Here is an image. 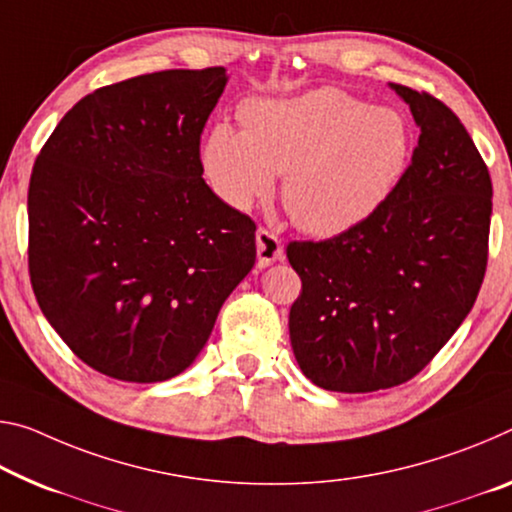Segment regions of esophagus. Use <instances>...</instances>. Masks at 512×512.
<instances>
[{
	"mask_svg": "<svg viewBox=\"0 0 512 512\" xmlns=\"http://www.w3.org/2000/svg\"><path fill=\"white\" fill-rule=\"evenodd\" d=\"M255 241H257V266L259 269H266V266H271L275 259H282V243L273 232L259 227L255 234Z\"/></svg>",
	"mask_w": 512,
	"mask_h": 512,
	"instance_id": "1",
	"label": "esophagus"
}]
</instances>
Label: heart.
<instances>
[{
	"mask_svg": "<svg viewBox=\"0 0 512 512\" xmlns=\"http://www.w3.org/2000/svg\"><path fill=\"white\" fill-rule=\"evenodd\" d=\"M241 129L216 125L202 166L227 205L246 212L275 191L300 230L339 237L385 205L412 161L415 136L399 109L371 107L321 86L243 104Z\"/></svg>",
	"mask_w": 512,
	"mask_h": 512,
	"instance_id": "1",
	"label": "heart"
}]
</instances>
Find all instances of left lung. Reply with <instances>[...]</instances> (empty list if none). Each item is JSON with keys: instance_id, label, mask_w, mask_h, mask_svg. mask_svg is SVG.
Masks as SVG:
<instances>
[{"instance_id": "1", "label": "left lung", "mask_w": 512, "mask_h": 512, "mask_svg": "<svg viewBox=\"0 0 512 512\" xmlns=\"http://www.w3.org/2000/svg\"><path fill=\"white\" fill-rule=\"evenodd\" d=\"M389 88L419 127L401 184L353 230L287 246L303 280L291 348L328 392H376L417 376L474 307L488 264L492 182L472 136L433 95Z\"/></svg>"}]
</instances>
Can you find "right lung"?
<instances>
[{
    "mask_svg": "<svg viewBox=\"0 0 512 512\" xmlns=\"http://www.w3.org/2000/svg\"><path fill=\"white\" fill-rule=\"evenodd\" d=\"M225 68L164 70L81 97L29 182V275L88 367L161 383L191 367L255 266V223L202 180Z\"/></svg>",
    "mask_w": 512,
    "mask_h": 512,
    "instance_id": "right-lung-1",
    "label": "right lung"
}]
</instances>
